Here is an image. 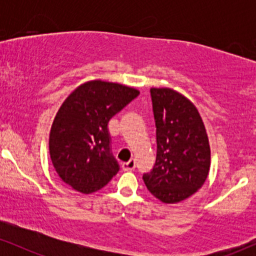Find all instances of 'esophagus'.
Wrapping results in <instances>:
<instances>
[{
  "instance_id": "obj_1",
  "label": "esophagus",
  "mask_w": 256,
  "mask_h": 256,
  "mask_svg": "<svg viewBox=\"0 0 256 256\" xmlns=\"http://www.w3.org/2000/svg\"><path fill=\"white\" fill-rule=\"evenodd\" d=\"M134 167H136V162H134V158H131V160L128 161V162L122 164V170H124V171H131V170H134Z\"/></svg>"
}]
</instances>
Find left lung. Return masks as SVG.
<instances>
[{"instance_id": "1", "label": "left lung", "mask_w": 256, "mask_h": 256, "mask_svg": "<svg viewBox=\"0 0 256 256\" xmlns=\"http://www.w3.org/2000/svg\"><path fill=\"white\" fill-rule=\"evenodd\" d=\"M156 126V161L143 174L146 186L164 204H178L204 185L210 148L198 108L168 88H152Z\"/></svg>"}]
</instances>
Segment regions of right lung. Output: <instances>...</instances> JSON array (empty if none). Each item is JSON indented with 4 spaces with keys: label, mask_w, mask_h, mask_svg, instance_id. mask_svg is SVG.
Returning a JSON list of instances; mask_svg holds the SVG:
<instances>
[{
    "label": "right lung",
    "mask_w": 256,
    "mask_h": 256,
    "mask_svg": "<svg viewBox=\"0 0 256 256\" xmlns=\"http://www.w3.org/2000/svg\"><path fill=\"white\" fill-rule=\"evenodd\" d=\"M138 95L134 88L104 80L86 82L70 94L49 134L52 166L64 183L91 194L118 173L108 122Z\"/></svg>",
    "instance_id": "right-lung-1"
}]
</instances>
